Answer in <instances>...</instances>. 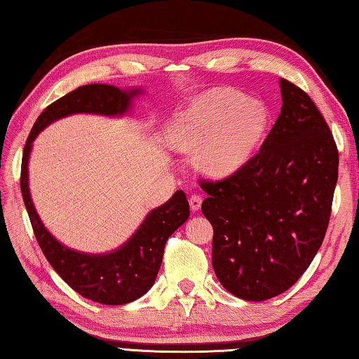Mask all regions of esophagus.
I'll return each instance as SVG.
<instances>
[{
  "mask_svg": "<svg viewBox=\"0 0 359 359\" xmlns=\"http://www.w3.org/2000/svg\"><path fill=\"white\" fill-rule=\"evenodd\" d=\"M201 203H203V198H201V195H192L189 198V204H190V209H192L194 212H196V210H200V208H201Z\"/></svg>",
  "mask_w": 359,
  "mask_h": 359,
  "instance_id": "34e87169",
  "label": "esophagus"
}]
</instances>
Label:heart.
<instances>
[{"instance_id": "b5f03b06", "label": "heart", "mask_w": 359, "mask_h": 359, "mask_svg": "<svg viewBox=\"0 0 359 359\" xmlns=\"http://www.w3.org/2000/svg\"><path fill=\"white\" fill-rule=\"evenodd\" d=\"M268 126L265 102L223 88L203 94L178 113L170 133L181 151H195L203 145L200 169L209 177L224 178L250 161Z\"/></svg>"}]
</instances>
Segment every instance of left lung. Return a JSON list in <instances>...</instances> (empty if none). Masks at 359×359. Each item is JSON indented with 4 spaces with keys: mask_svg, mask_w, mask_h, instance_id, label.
I'll return each instance as SVG.
<instances>
[{
    "mask_svg": "<svg viewBox=\"0 0 359 359\" xmlns=\"http://www.w3.org/2000/svg\"><path fill=\"white\" fill-rule=\"evenodd\" d=\"M282 109L260 150L223 180H200L214 228L212 265L223 287L266 301L294 285L323 245L339 155L309 94L280 79Z\"/></svg>",
    "mask_w": 359,
    "mask_h": 359,
    "instance_id": "1",
    "label": "left lung"
}]
</instances>
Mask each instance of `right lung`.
<instances>
[{
  "label": "right lung",
  "instance_id": "obj_1",
  "mask_svg": "<svg viewBox=\"0 0 359 359\" xmlns=\"http://www.w3.org/2000/svg\"><path fill=\"white\" fill-rule=\"evenodd\" d=\"M136 93L139 90L121 91L116 86L100 83L79 86L53 102L39 116L27 136L21 159V195L43 254L72 290L90 301L105 305L128 304L151 288L163 262L167 240L189 218L186 194L178 190L165 204L151 210L141 228L121 250L104 255L82 254L58 243L36 215L27 187V159L34 139L50 122L72 113L123 114Z\"/></svg>",
  "mask_w": 359,
  "mask_h": 359
}]
</instances>
